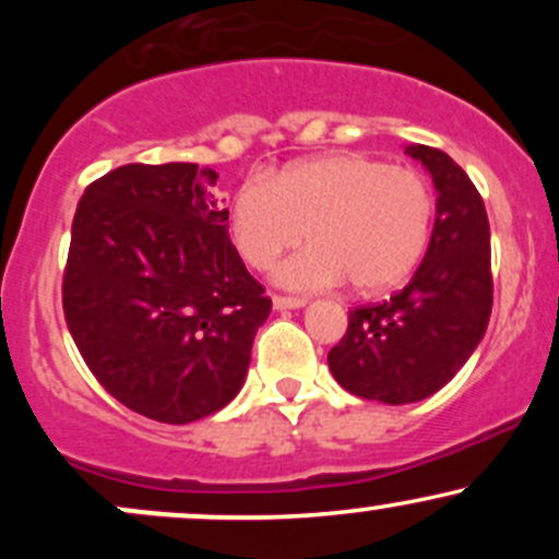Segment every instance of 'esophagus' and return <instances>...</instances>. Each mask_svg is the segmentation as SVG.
I'll return each instance as SVG.
<instances>
[{"mask_svg":"<svg viewBox=\"0 0 559 559\" xmlns=\"http://www.w3.org/2000/svg\"><path fill=\"white\" fill-rule=\"evenodd\" d=\"M305 297H284V294H273V307L275 310H297V307H305Z\"/></svg>","mask_w":559,"mask_h":559,"instance_id":"34e87169","label":"esophagus"}]
</instances>
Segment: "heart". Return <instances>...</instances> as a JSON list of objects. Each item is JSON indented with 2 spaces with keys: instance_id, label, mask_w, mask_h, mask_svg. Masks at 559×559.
<instances>
[{
  "instance_id": "heart-1",
  "label": "heart",
  "mask_w": 559,
  "mask_h": 559,
  "mask_svg": "<svg viewBox=\"0 0 559 559\" xmlns=\"http://www.w3.org/2000/svg\"><path fill=\"white\" fill-rule=\"evenodd\" d=\"M433 217V186L420 170L346 152L305 159L267 183H241L230 202V239L249 267L271 271L307 230L312 243L281 267V284L312 292L349 278L352 288L373 294L413 275Z\"/></svg>"
}]
</instances>
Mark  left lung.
<instances>
[{"label": "left lung", "mask_w": 559, "mask_h": 559, "mask_svg": "<svg viewBox=\"0 0 559 559\" xmlns=\"http://www.w3.org/2000/svg\"><path fill=\"white\" fill-rule=\"evenodd\" d=\"M431 173L436 223L428 252L402 292L349 310L329 368L349 394L420 402L452 381L489 325L493 281L489 217L467 173L441 150L407 146Z\"/></svg>", "instance_id": "obj_1"}]
</instances>
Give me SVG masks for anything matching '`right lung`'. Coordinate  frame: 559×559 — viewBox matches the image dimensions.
Returning a JSON list of instances; mask_svg holds the SVG:
<instances>
[{
	"label": "right lung",
	"mask_w": 559,
	"mask_h": 559,
	"mask_svg": "<svg viewBox=\"0 0 559 559\" xmlns=\"http://www.w3.org/2000/svg\"><path fill=\"white\" fill-rule=\"evenodd\" d=\"M217 173L131 163L86 186L62 310L83 362L144 418L183 426L239 394L271 297L230 243Z\"/></svg>",
	"instance_id": "1"
}]
</instances>
